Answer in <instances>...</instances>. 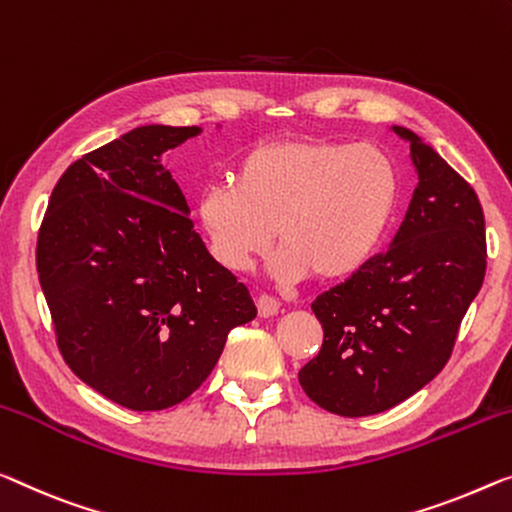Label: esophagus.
Returning <instances> with one entry per match:
<instances>
[{
  "instance_id": "1",
  "label": "esophagus",
  "mask_w": 512,
  "mask_h": 512,
  "mask_svg": "<svg viewBox=\"0 0 512 512\" xmlns=\"http://www.w3.org/2000/svg\"><path fill=\"white\" fill-rule=\"evenodd\" d=\"M256 309H258V316H261V318H272V316H277V313H279V302L270 295H261L256 300Z\"/></svg>"
}]
</instances>
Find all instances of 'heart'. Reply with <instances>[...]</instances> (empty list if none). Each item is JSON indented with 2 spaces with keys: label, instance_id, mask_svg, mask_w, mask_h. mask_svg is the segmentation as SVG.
I'll list each match as a JSON object with an SVG mask.
<instances>
[{
  "label": "heart",
  "instance_id": "1",
  "mask_svg": "<svg viewBox=\"0 0 512 512\" xmlns=\"http://www.w3.org/2000/svg\"><path fill=\"white\" fill-rule=\"evenodd\" d=\"M398 199L393 162L380 148L332 139L258 144L196 199L210 254L245 272L272 238L270 272L283 283L313 274L322 283L359 272L380 247Z\"/></svg>",
  "mask_w": 512,
  "mask_h": 512
}]
</instances>
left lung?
Masks as SVG:
<instances>
[{"label": "left lung", "mask_w": 512, "mask_h": 512, "mask_svg": "<svg viewBox=\"0 0 512 512\" xmlns=\"http://www.w3.org/2000/svg\"><path fill=\"white\" fill-rule=\"evenodd\" d=\"M416 190L396 238L311 304L322 348L300 371L313 403L371 416L403 403L446 366L460 322L485 279V217L476 192L416 132Z\"/></svg>", "instance_id": "obj_1"}]
</instances>
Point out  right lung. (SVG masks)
<instances>
[{
  "mask_svg": "<svg viewBox=\"0 0 512 512\" xmlns=\"http://www.w3.org/2000/svg\"><path fill=\"white\" fill-rule=\"evenodd\" d=\"M199 125H139L66 169L36 267L66 364L116 405L157 412L201 387L233 327L256 318L245 283L194 231L162 155Z\"/></svg>",
  "mask_w": 512,
  "mask_h": 512,
  "instance_id": "add662e5",
  "label": "right lung"
}]
</instances>
